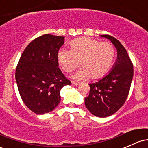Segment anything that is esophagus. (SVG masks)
Masks as SVG:
<instances>
[{
	"mask_svg": "<svg viewBox=\"0 0 148 148\" xmlns=\"http://www.w3.org/2000/svg\"><path fill=\"white\" fill-rule=\"evenodd\" d=\"M79 84H80V83H79V82H75V81H72V85H76V86H77V85H78Z\"/></svg>",
	"mask_w": 148,
	"mask_h": 148,
	"instance_id": "34e87169",
	"label": "esophagus"
}]
</instances>
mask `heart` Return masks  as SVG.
Segmentation results:
<instances>
[{
  "instance_id": "obj_1",
  "label": "heart",
  "mask_w": 148,
  "mask_h": 148,
  "mask_svg": "<svg viewBox=\"0 0 148 148\" xmlns=\"http://www.w3.org/2000/svg\"><path fill=\"white\" fill-rule=\"evenodd\" d=\"M70 50L60 49L57 59L66 72L74 70L80 61L82 67L73 75V77L77 80L89 75L92 78L103 76L110 69L115 57V49L111 43L100 42L90 38L73 41L70 44Z\"/></svg>"
}]
</instances>
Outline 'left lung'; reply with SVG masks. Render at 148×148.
Here are the masks:
<instances>
[{
    "instance_id": "obj_1",
    "label": "left lung",
    "mask_w": 148,
    "mask_h": 148,
    "mask_svg": "<svg viewBox=\"0 0 148 148\" xmlns=\"http://www.w3.org/2000/svg\"><path fill=\"white\" fill-rule=\"evenodd\" d=\"M100 36L114 44L117 59L109 73L89 84L90 94L85 98V104L94 116L104 118L116 112L124 104L133 80V68L126 50L118 39L108 34Z\"/></svg>"
}]
</instances>
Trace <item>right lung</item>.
Segmentation results:
<instances>
[{"label": "right lung", "mask_w": 148, "mask_h": 148, "mask_svg": "<svg viewBox=\"0 0 148 148\" xmlns=\"http://www.w3.org/2000/svg\"><path fill=\"white\" fill-rule=\"evenodd\" d=\"M64 36L44 34L31 42L20 58L15 80L23 102L36 114L52 112L61 101L60 91L71 82L58 68L57 53Z\"/></svg>", "instance_id": "right-lung-1"}]
</instances>
